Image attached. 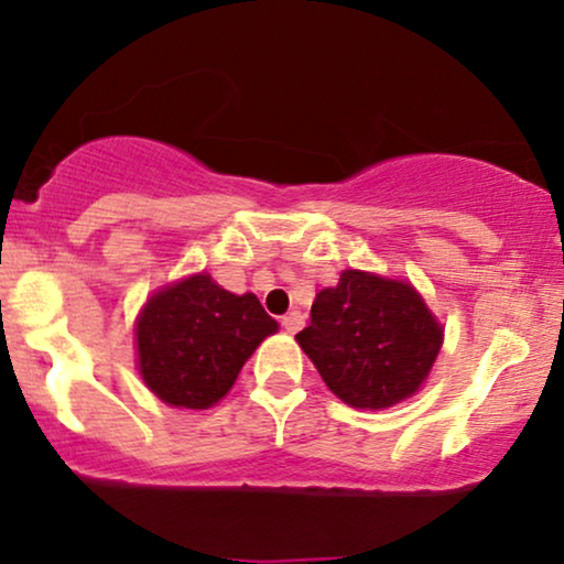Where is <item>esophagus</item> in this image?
I'll list each match as a JSON object with an SVG mask.
<instances>
[{
    "label": "esophagus",
    "mask_w": 564,
    "mask_h": 564,
    "mask_svg": "<svg viewBox=\"0 0 564 564\" xmlns=\"http://www.w3.org/2000/svg\"><path fill=\"white\" fill-rule=\"evenodd\" d=\"M281 326L286 328L289 334H296L304 326V315L300 313V310H291L289 315H283V318H281Z\"/></svg>",
    "instance_id": "34e87169"
}]
</instances>
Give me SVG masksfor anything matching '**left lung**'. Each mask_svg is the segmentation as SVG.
Here are the masks:
<instances>
[{
    "instance_id": "left-lung-1",
    "label": "left lung",
    "mask_w": 564,
    "mask_h": 564,
    "mask_svg": "<svg viewBox=\"0 0 564 564\" xmlns=\"http://www.w3.org/2000/svg\"><path fill=\"white\" fill-rule=\"evenodd\" d=\"M296 341L336 398L379 411L419 392L443 347V326L411 283L345 270L336 286L315 294Z\"/></svg>"
}]
</instances>
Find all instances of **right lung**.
<instances>
[{
	"instance_id": "right-lung-1",
	"label": "right lung",
	"mask_w": 564,
	"mask_h": 564,
	"mask_svg": "<svg viewBox=\"0 0 564 564\" xmlns=\"http://www.w3.org/2000/svg\"><path fill=\"white\" fill-rule=\"evenodd\" d=\"M278 323L254 294H230L198 273L156 291L142 307L138 368L145 387L174 408H212Z\"/></svg>"
}]
</instances>
